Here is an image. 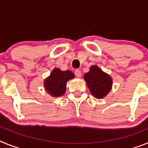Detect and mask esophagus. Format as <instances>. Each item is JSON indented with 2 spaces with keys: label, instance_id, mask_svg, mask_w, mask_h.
I'll return each mask as SVG.
<instances>
[{
  "label": "esophagus",
  "instance_id": "obj_1",
  "mask_svg": "<svg viewBox=\"0 0 148 148\" xmlns=\"http://www.w3.org/2000/svg\"><path fill=\"white\" fill-rule=\"evenodd\" d=\"M75 75L78 77V78H80V77L82 76V72H81V70H75Z\"/></svg>",
  "mask_w": 148,
  "mask_h": 148
}]
</instances>
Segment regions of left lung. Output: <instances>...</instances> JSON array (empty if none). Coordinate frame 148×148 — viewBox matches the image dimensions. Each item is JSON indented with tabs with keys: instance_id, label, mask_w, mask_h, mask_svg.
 Listing matches in <instances>:
<instances>
[{
	"instance_id": "left-lung-1",
	"label": "left lung",
	"mask_w": 148,
	"mask_h": 148,
	"mask_svg": "<svg viewBox=\"0 0 148 148\" xmlns=\"http://www.w3.org/2000/svg\"><path fill=\"white\" fill-rule=\"evenodd\" d=\"M90 92L96 99H103L110 92L113 78L96 65L90 67V71L84 75Z\"/></svg>"
}]
</instances>
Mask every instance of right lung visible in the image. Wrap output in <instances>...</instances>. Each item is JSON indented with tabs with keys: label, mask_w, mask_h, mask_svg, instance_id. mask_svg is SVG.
Instances as JSON below:
<instances>
[{
	"label": "right lung",
	"mask_w": 148,
	"mask_h": 148,
	"mask_svg": "<svg viewBox=\"0 0 148 148\" xmlns=\"http://www.w3.org/2000/svg\"><path fill=\"white\" fill-rule=\"evenodd\" d=\"M75 78V75L70 70L62 71L59 68H55L50 75L44 81V86L48 94L53 97H59L66 92V83Z\"/></svg>",
	"instance_id": "obj_1"
}]
</instances>
